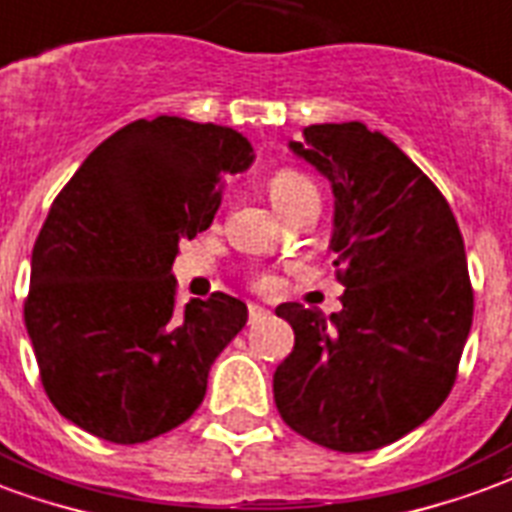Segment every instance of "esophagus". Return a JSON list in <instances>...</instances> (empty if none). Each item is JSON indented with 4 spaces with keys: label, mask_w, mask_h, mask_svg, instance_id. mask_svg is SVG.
I'll list each match as a JSON object with an SVG mask.
<instances>
[{
    "label": "esophagus",
    "mask_w": 512,
    "mask_h": 512,
    "mask_svg": "<svg viewBox=\"0 0 512 512\" xmlns=\"http://www.w3.org/2000/svg\"><path fill=\"white\" fill-rule=\"evenodd\" d=\"M270 315V310L261 305H248V318H251V324H256V321H261V318H267Z\"/></svg>",
    "instance_id": "1"
}]
</instances>
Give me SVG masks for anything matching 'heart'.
I'll return each instance as SVG.
<instances>
[{"label": "heart", "mask_w": 512, "mask_h": 512, "mask_svg": "<svg viewBox=\"0 0 512 512\" xmlns=\"http://www.w3.org/2000/svg\"><path fill=\"white\" fill-rule=\"evenodd\" d=\"M270 199L272 205L278 207L280 215H286L291 207H297L299 202H305V199H318V191L310 183V178H305L302 172L297 169H280L270 178ZM256 286L259 288H270L272 280L267 275H261L256 280Z\"/></svg>", "instance_id": "obj_1"}]
</instances>
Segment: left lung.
<instances>
[{"label":"left lung","mask_w":512,"mask_h":512,"mask_svg":"<svg viewBox=\"0 0 512 512\" xmlns=\"http://www.w3.org/2000/svg\"><path fill=\"white\" fill-rule=\"evenodd\" d=\"M288 142L332 186L329 251L340 313L297 302L275 313L294 351L272 378L291 429L343 453L397 443L451 394L472 326L459 224L432 180L361 121L313 124Z\"/></svg>","instance_id":"8db88e82"}]
</instances>
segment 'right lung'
<instances>
[{
	"label": "right lung",
	"instance_id": "right-lung-1",
	"mask_svg": "<svg viewBox=\"0 0 512 512\" xmlns=\"http://www.w3.org/2000/svg\"><path fill=\"white\" fill-rule=\"evenodd\" d=\"M229 126L175 115L110 134L51 205L23 307L42 386L61 416L118 445L153 440L202 405L248 307L175 305L180 240L213 224L224 175L253 164Z\"/></svg>",
	"mask_w": 512,
	"mask_h": 512
}]
</instances>
